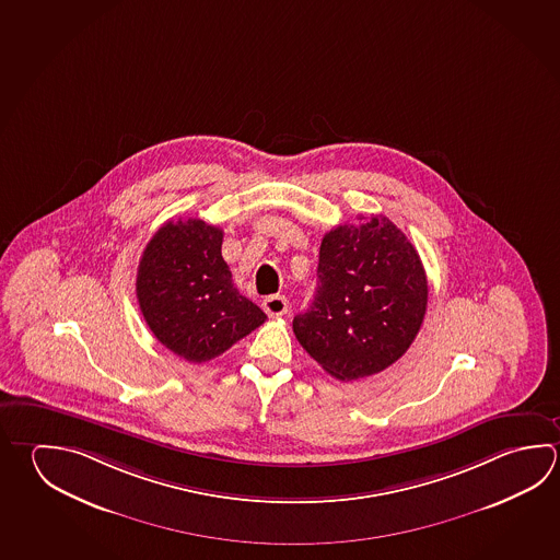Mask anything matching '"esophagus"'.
I'll list each match as a JSON object with an SVG mask.
<instances>
[{"mask_svg": "<svg viewBox=\"0 0 560 560\" xmlns=\"http://www.w3.org/2000/svg\"><path fill=\"white\" fill-rule=\"evenodd\" d=\"M266 314L272 317H282L288 312V300L285 295L272 294L262 302Z\"/></svg>", "mask_w": 560, "mask_h": 560, "instance_id": "esophagus-1", "label": "esophagus"}]
</instances>
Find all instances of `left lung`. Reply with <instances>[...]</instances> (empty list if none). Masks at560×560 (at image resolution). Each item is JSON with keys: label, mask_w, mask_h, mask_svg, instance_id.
<instances>
[{"label": "left lung", "mask_w": 560, "mask_h": 560, "mask_svg": "<svg viewBox=\"0 0 560 560\" xmlns=\"http://www.w3.org/2000/svg\"><path fill=\"white\" fill-rule=\"evenodd\" d=\"M417 248L387 217L339 224L319 246L316 298L295 339L339 381L375 375L407 353L427 314Z\"/></svg>", "instance_id": "left-lung-1"}]
</instances>
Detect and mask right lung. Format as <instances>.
<instances>
[{
    "label": "right lung",
    "instance_id": "obj_1",
    "mask_svg": "<svg viewBox=\"0 0 560 560\" xmlns=\"http://www.w3.org/2000/svg\"><path fill=\"white\" fill-rule=\"evenodd\" d=\"M223 231L201 219L167 221L143 250L136 295L153 336L175 355L205 363L266 322L233 284Z\"/></svg>",
    "mask_w": 560,
    "mask_h": 560
}]
</instances>
